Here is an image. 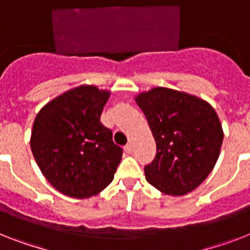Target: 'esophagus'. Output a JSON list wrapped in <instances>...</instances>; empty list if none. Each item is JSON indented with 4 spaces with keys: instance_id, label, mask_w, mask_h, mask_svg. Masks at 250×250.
I'll use <instances>...</instances> for the list:
<instances>
[{
    "instance_id": "1",
    "label": "esophagus",
    "mask_w": 250,
    "mask_h": 250,
    "mask_svg": "<svg viewBox=\"0 0 250 250\" xmlns=\"http://www.w3.org/2000/svg\"><path fill=\"white\" fill-rule=\"evenodd\" d=\"M125 150H126L127 153H131V152H133V143H131V142L125 146Z\"/></svg>"
}]
</instances>
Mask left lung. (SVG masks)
<instances>
[{"label":"left lung","mask_w":250,"mask_h":250,"mask_svg":"<svg viewBox=\"0 0 250 250\" xmlns=\"http://www.w3.org/2000/svg\"><path fill=\"white\" fill-rule=\"evenodd\" d=\"M152 130L157 153L146 179L168 195H184L206 180L220 156L224 131L213 107L179 90L157 86L135 97Z\"/></svg>","instance_id":"8db88e82"}]
</instances>
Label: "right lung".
Wrapping results in <instances>:
<instances>
[{
  "label": "right lung",
  "instance_id": "1",
  "mask_svg": "<svg viewBox=\"0 0 250 250\" xmlns=\"http://www.w3.org/2000/svg\"><path fill=\"white\" fill-rule=\"evenodd\" d=\"M108 90L80 85L48 102L33 124L30 148L42 174L60 193L84 199L113 180L123 148L103 126Z\"/></svg>",
  "mask_w": 250,
  "mask_h": 250
}]
</instances>
